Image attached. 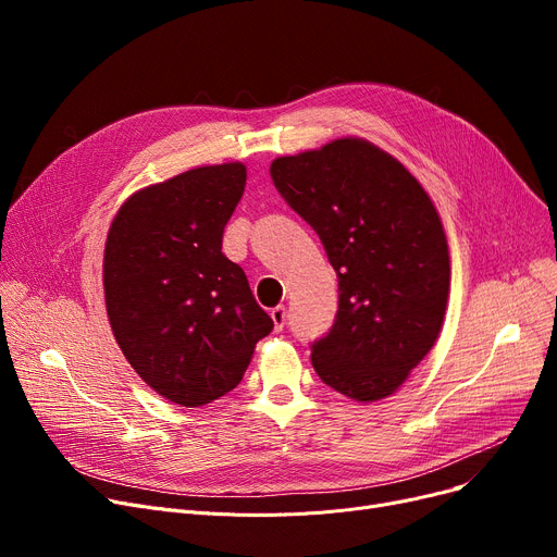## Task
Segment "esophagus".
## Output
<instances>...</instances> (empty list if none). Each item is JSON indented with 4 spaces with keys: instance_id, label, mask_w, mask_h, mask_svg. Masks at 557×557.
<instances>
[{
    "instance_id": "1",
    "label": "esophagus",
    "mask_w": 557,
    "mask_h": 557,
    "mask_svg": "<svg viewBox=\"0 0 557 557\" xmlns=\"http://www.w3.org/2000/svg\"><path fill=\"white\" fill-rule=\"evenodd\" d=\"M271 318H273V323H275V330H277V332H282V330H284V325H286V307H284V305L273 307Z\"/></svg>"
}]
</instances>
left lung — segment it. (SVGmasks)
<instances>
[{
  "label": "left lung",
  "instance_id": "8db88e82",
  "mask_svg": "<svg viewBox=\"0 0 557 557\" xmlns=\"http://www.w3.org/2000/svg\"><path fill=\"white\" fill-rule=\"evenodd\" d=\"M271 178L338 277L334 325L311 343L318 376L357 401L393 395L447 309L449 250L431 198L393 156L352 137L273 160Z\"/></svg>",
  "mask_w": 557,
  "mask_h": 557
}]
</instances>
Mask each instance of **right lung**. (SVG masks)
Here are the masks:
<instances>
[{"instance_id": "add662e5", "label": "right lung", "mask_w": 557, "mask_h": 557, "mask_svg": "<svg viewBox=\"0 0 557 557\" xmlns=\"http://www.w3.org/2000/svg\"><path fill=\"white\" fill-rule=\"evenodd\" d=\"M246 166H198L131 196L103 255L112 334L135 372L181 406L237 388L259 338L273 332L223 230L242 200Z\"/></svg>"}]
</instances>
